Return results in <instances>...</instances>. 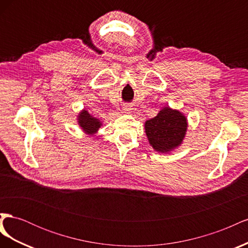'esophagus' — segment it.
I'll list each match as a JSON object with an SVG mask.
<instances>
[{"label": "esophagus", "instance_id": "obj_1", "mask_svg": "<svg viewBox=\"0 0 248 248\" xmlns=\"http://www.w3.org/2000/svg\"><path fill=\"white\" fill-rule=\"evenodd\" d=\"M123 110H124V112H129L131 110V108H130V107H124Z\"/></svg>", "mask_w": 248, "mask_h": 248}]
</instances>
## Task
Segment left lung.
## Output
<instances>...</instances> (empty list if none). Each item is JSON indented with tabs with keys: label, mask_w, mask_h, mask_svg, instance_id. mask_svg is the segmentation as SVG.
<instances>
[{
	"label": "left lung",
	"mask_w": 248,
	"mask_h": 248,
	"mask_svg": "<svg viewBox=\"0 0 248 248\" xmlns=\"http://www.w3.org/2000/svg\"><path fill=\"white\" fill-rule=\"evenodd\" d=\"M187 126V119L181 111L166 107L145 122V131L155 151L169 153L182 144Z\"/></svg>",
	"instance_id": "obj_1"
}]
</instances>
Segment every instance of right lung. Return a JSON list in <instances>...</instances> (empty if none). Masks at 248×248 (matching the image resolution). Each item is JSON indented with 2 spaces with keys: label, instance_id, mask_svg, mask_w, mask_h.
I'll return each instance as SVG.
<instances>
[{
  "label": "right lung",
  "instance_id": "1",
  "mask_svg": "<svg viewBox=\"0 0 248 248\" xmlns=\"http://www.w3.org/2000/svg\"><path fill=\"white\" fill-rule=\"evenodd\" d=\"M78 122L80 128L85 131V133L93 136L101 127L102 123L97 118H94L89 111L82 109L78 116Z\"/></svg>",
  "mask_w": 248,
  "mask_h": 248
}]
</instances>
